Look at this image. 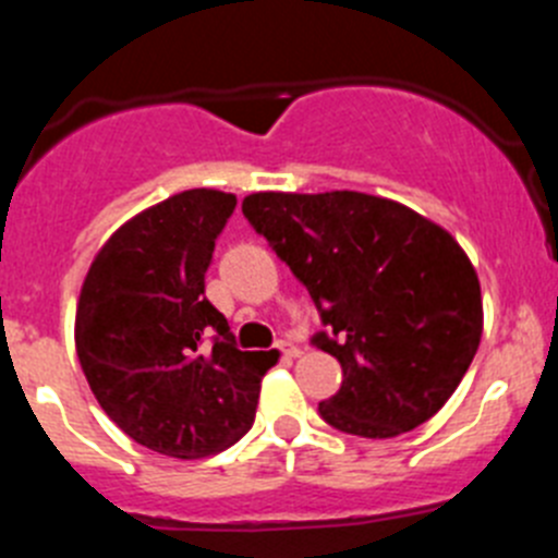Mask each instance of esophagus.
<instances>
[{"instance_id":"1","label":"esophagus","mask_w":558,"mask_h":558,"mask_svg":"<svg viewBox=\"0 0 558 558\" xmlns=\"http://www.w3.org/2000/svg\"><path fill=\"white\" fill-rule=\"evenodd\" d=\"M279 352H282V357H299V347H293V343H288V340H279Z\"/></svg>"}]
</instances>
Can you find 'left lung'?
<instances>
[{
	"label": "left lung",
	"instance_id": "left-lung-1",
	"mask_svg": "<svg viewBox=\"0 0 558 558\" xmlns=\"http://www.w3.org/2000/svg\"><path fill=\"white\" fill-rule=\"evenodd\" d=\"M243 215L313 295V343L343 368L329 425L393 438L436 416L483 332L481 282L456 236L366 192H254Z\"/></svg>",
	"mask_w": 558,
	"mask_h": 558
}]
</instances>
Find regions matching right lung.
Returning a JSON list of instances; mask_svg holds the SVG:
<instances>
[{
  "label": "right lung",
  "mask_w": 558,
  "mask_h": 558,
  "mask_svg": "<svg viewBox=\"0 0 558 558\" xmlns=\"http://www.w3.org/2000/svg\"><path fill=\"white\" fill-rule=\"evenodd\" d=\"M236 198L186 190L113 231L83 279L75 349L113 425L161 456H215L254 425L274 352H240L204 295Z\"/></svg>",
  "instance_id": "add662e5"
}]
</instances>
